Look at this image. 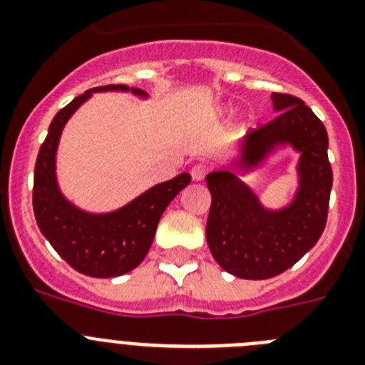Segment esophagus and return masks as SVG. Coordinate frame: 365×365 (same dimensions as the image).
Wrapping results in <instances>:
<instances>
[{"mask_svg": "<svg viewBox=\"0 0 365 365\" xmlns=\"http://www.w3.org/2000/svg\"><path fill=\"white\" fill-rule=\"evenodd\" d=\"M190 173H192L193 180H202L206 177V173H208V165L206 163H195Z\"/></svg>", "mask_w": 365, "mask_h": 365, "instance_id": "esophagus-1", "label": "esophagus"}]
</instances>
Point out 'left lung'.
Masks as SVG:
<instances>
[{
	"label": "left lung",
	"instance_id": "obj_1",
	"mask_svg": "<svg viewBox=\"0 0 365 365\" xmlns=\"http://www.w3.org/2000/svg\"><path fill=\"white\" fill-rule=\"evenodd\" d=\"M273 103L280 113L248 133L240 165H257L277 145L295 146L300 152V188L292 205L269 212L233 173L213 172L206 177L212 193L208 248L224 272L240 279H272L299 262L322 235L329 210L333 170L326 126L295 96L275 92Z\"/></svg>",
	"mask_w": 365,
	"mask_h": 365
}]
</instances>
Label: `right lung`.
Wrapping results in <instances>:
<instances>
[{"mask_svg":"<svg viewBox=\"0 0 365 365\" xmlns=\"http://www.w3.org/2000/svg\"><path fill=\"white\" fill-rule=\"evenodd\" d=\"M96 90L126 92L130 88L126 85L90 88L56 113L36 159L32 206L39 230L66 264L83 275L110 279L132 272L143 262L153 242L160 215L173 197L190 185L192 177L180 173L175 179L150 188L125 208L105 215L85 213L70 205L56 182V150L68 117ZM132 92L146 96L139 88H132Z\"/></svg>","mask_w":365,"mask_h":365,"instance_id":"1","label":"right lung"}]
</instances>
